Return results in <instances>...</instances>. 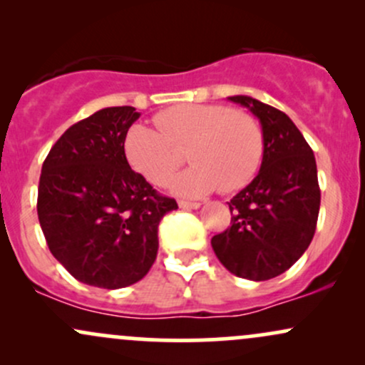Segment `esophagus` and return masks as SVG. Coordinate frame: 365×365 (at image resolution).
<instances>
[{
  "mask_svg": "<svg viewBox=\"0 0 365 365\" xmlns=\"http://www.w3.org/2000/svg\"><path fill=\"white\" fill-rule=\"evenodd\" d=\"M178 206L182 209H199L200 202H188V200H180Z\"/></svg>",
  "mask_w": 365,
  "mask_h": 365,
  "instance_id": "obj_1",
  "label": "esophagus"
}]
</instances>
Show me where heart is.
I'll return each mask as SVG.
<instances>
[{
  "label": "heart",
  "mask_w": 365,
  "mask_h": 365,
  "mask_svg": "<svg viewBox=\"0 0 365 365\" xmlns=\"http://www.w3.org/2000/svg\"><path fill=\"white\" fill-rule=\"evenodd\" d=\"M158 128L133 123L123 139L130 166L154 185H165L187 148L192 163L175 175L170 190L183 197L235 192L257 173L264 156L259 121L223 104H178L156 115Z\"/></svg>",
  "instance_id": "heart-1"
}]
</instances>
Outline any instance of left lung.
<instances>
[{"mask_svg":"<svg viewBox=\"0 0 365 365\" xmlns=\"http://www.w3.org/2000/svg\"><path fill=\"white\" fill-rule=\"evenodd\" d=\"M261 123L257 177L228 202L232 226L211 240L216 257L238 278L264 282L284 273L312 242L321 190L316 158L283 111L250 96H232Z\"/></svg>","mask_w":365,"mask_h":365,"instance_id":"left-lung-1","label":"left lung"}]
</instances>
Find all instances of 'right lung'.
<instances>
[{
  "mask_svg": "<svg viewBox=\"0 0 365 365\" xmlns=\"http://www.w3.org/2000/svg\"><path fill=\"white\" fill-rule=\"evenodd\" d=\"M140 113L103 108L66 130L46 158L37 216L56 261L91 287L125 288L158 255V225L177 200L130 168L123 139Z\"/></svg>",
  "mask_w": 365,
  "mask_h": 365,
  "instance_id": "right-lung-1",
  "label": "right lung"
}]
</instances>
